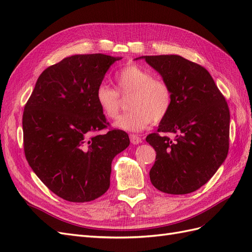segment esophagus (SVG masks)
Returning a JSON list of instances; mask_svg holds the SVG:
<instances>
[{"label": "esophagus", "instance_id": "esophagus-1", "mask_svg": "<svg viewBox=\"0 0 252 252\" xmlns=\"http://www.w3.org/2000/svg\"><path fill=\"white\" fill-rule=\"evenodd\" d=\"M130 139H131V143L133 145H138V144L141 143V141H143L141 137H139L138 135H136V134H131L130 135Z\"/></svg>", "mask_w": 252, "mask_h": 252}]
</instances>
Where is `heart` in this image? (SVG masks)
<instances>
[{"label":"heart","instance_id":"heart-1","mask_svg":"<svg viewBox=\"0 0 252 252\" xmlns=\"http://www.w3.org/2000/svg\"><path fill=\"white\" fill-rule=\"evenodd\" d=\"M114 82L117 90L104 83L99 84L94 99L102 114L115 119L121 105L120 94H131L127 102L131 109L115 122L121 130L143 131L152 122L162 121L168 115L172 105L171 89L165 81L153 79L150 71L135 63L126 64L116 72Z\"/></svg>","mask_w":252,"mask_h":252}]
</instances>
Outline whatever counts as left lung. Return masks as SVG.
I'll return each instance as SVG.
<instances>
[{"label":"left lung","mask_w":252,"mask_h":252,"mask_svg":"<svg viewBox=\"0 0 252 252\" xmlns=\"http://www.w3.org/2000/svg\"><path fill=\"white\" fill-rule=\"evenodd\" d=\"M162 75L172 93V105L158 133L146 140L157 152L150 170L158 190L184 195L214 176L228 156V103L209 71L179 55L141 56ZM137 60V59H136ZM159 132H175V140Z\"/></svg>","instance_id":"left-lung-1"}]
</instances>
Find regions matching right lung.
I'll return each instance as SVG.
<instances>
[{"instance_id":"obj_1","label":"right lung","mask_w":252,"mask_h":252,"mask_svg":"<svg viewBox=\"0 0 252 252\" xmlns=\"http://www.w3.org/2000/svg\"><path fill=\"white\" fill-rule=\"evenodd\" d=\"M105 54L66 57L38 77L24 106V153L31 168L55 195L88 202L109 188L112 162L130 145L111 128L94 99L96 86L116 61Z\"/></svg>"}]
</instances>
